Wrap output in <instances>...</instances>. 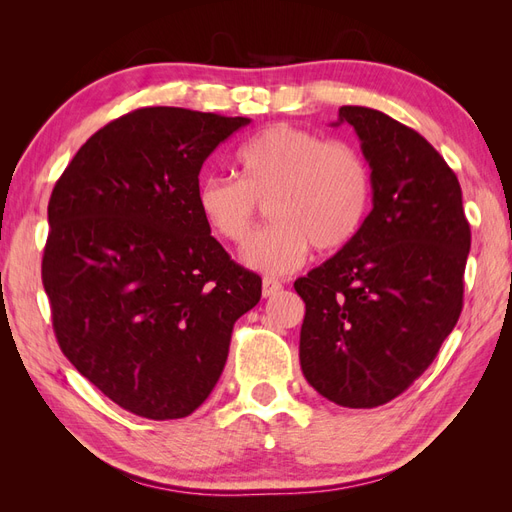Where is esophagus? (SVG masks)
I'll list each match as a JSON object with an SVG mask.
<instances>
[{"mask_svg":"<svg viewBox=\"0 0 512 512\" xmlns=\"http://www.w3.org/2000/svg\"><path fill=\"white\" fill-rule=\"evenodd\" d=\"M282 290V282L280 280H275V277H265V280H262V297H273L275 292H280Z\"/></svg>","mask_w":512,"mask_h":512,"instance_id":"esophagus-1","label":"esophagus"}]
</instances>
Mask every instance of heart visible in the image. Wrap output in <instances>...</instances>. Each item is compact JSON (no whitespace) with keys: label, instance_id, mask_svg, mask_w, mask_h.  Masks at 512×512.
Wrapping results in <instances>:
<instances>
[{"label":"heart","instance_id":"b5f03b06","mask_svg":"<svg viewBox=\"0 0 512 512\" xmlns=\"http://www.w3.org/2000/svg\"><path fill=\"white\" fill-rule=\"evenodd\" d=\"M235 164L239 181L211 175L198 183L196 207L215 237L243 245L267 205L273 224L243 252L260 273L297 271L312 245L320 254L342 250L365 222L369 166L350 143L273 123L247 138Z\"/></svg>","mask_w":512,"mask_h":512}]
</instances>
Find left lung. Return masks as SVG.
<instances>
[{
    "label": "left lung",
    "mask_w": 512,
    "mask_h": 512,
    "mask_svg": "<svg viewBox=\"0 0 512 512\" xmlns=\"http://www.w3.org/2000/svg\"><path fill=\"white\" fill-rule=\"evenodd\" d=\"M371 168V207L356 237L294 282L305 301V380L344 408H376L436 359L463 307L470 224L461 185L404 123L342 106Z\"/></svg>",
    "instance_id": "8db88e82"
}]
</instances>
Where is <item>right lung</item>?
Wrapping results in <instances>:
<instances>
[{
  "label": "right lung",
  "mask_w": 512,
  "mask_h": 512,
  "mask_svg": "<svg viewBox=\"0 0 512 512\" xmlns=\"http://www.w3.org/2000/svg\"><path fill=\"white\" fill-rule=\"evenodd\" d=\"M177 106L106 123L49 200L42 284L61 352L151 421L192 414L218 384L262 280L230 260L196 207L213 149L247 126Z\"/></svg>",
  "instance_id": "add662e5"
}]
</instances>
